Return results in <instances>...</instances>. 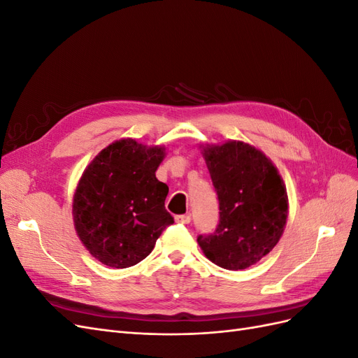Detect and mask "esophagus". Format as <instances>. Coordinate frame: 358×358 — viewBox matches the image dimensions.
<instances>
[{
  "label": "esophagus",
  "mask_w": 358,
  "mask_h": 358,
  "mask_svg": "<svg viewBox=\"0 0 358 358\" xmlns=\"http://www.w3.org/2000/svg\"><path fill=\"white\" fill-rule=\"evenodd\" d=\"M175 221L179 224H189L191 216L189 215H178V216H175Z\"/></svg>",
  "instance_id": "34e87169"
}]
</instances>
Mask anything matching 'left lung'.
I'll return each instance as SVG.
<instances>
[{
	"mask_svg": "<svg viewBox=\"0 0 358 358\" xmlns=\"http://www.w3.org/2000/svg\"><path fill=\"white\" fill-rule=\"evenodd\" d=\"M220 200V224L210 236H199L203 254L227 270L258 263L279 242L288 218L282 176L255 146L227 140L201 145Z\"/></svg>",
	"mask_w": 358,
	"mask_h": 358,
	"instance_id": "left-lung-1",
	"label": "left lung"
}]
</instances>
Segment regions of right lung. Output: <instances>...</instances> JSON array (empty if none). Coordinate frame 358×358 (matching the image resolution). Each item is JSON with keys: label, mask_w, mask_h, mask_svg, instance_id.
Returning a JSON list of instances; mask_svg holds the SVG:
<instances>
[{"label": "right lung", "mask_w": 358, "mask_h": 358, "mask_svg": "<svg viewBox=\"0 0 358 358\" xmlns=\"http://www.w3.org/2000/svg\"><path fill=\"white\" fill-rule=\"evenodd\" d=\"M164 157V146L119 138L82 173L73 194V222L83 246L101 264H137L173 224L164 208L169 187L155 176Z\"/></svg>", "instance_id": "add662e5"}]
</instances>
